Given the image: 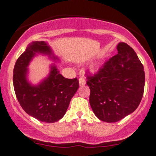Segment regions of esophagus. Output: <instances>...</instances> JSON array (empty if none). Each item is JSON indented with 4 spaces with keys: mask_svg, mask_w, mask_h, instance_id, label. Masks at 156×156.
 Masks as SVG:
<instances>
[{
    "mask_svg": "<svg viewBox=\"0 0 156 156\" xmlns=\"http://www.w3.org/2000/svg\"><path fill=\"white\" fill-rule=\"evenodd\" d=\"M78 81H79V85L80 86H84V84H86V81H85V79H84V78H80Z\"/></svg>",
    "mask_w": 156,
    "mask_h": 156,
    "instance_id": "34e87169",
    "label": "esophagus"
}]
</instances>
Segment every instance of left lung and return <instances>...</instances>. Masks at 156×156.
I'll return each mask as SVG.
<instances>
[{
  "label": "left lung",
  "mask_w": 156,
  "mask_h": 156,
  "mask_svg": "<svg viewBox=\"0 0 156 156\" xmlns=\"http://www.w3.org/2000/svg\"><path fill=\"white\" fill-rule=\"evenodd\" d=\"M118 53L94 75L87 73L90 104L95 115L105 122L122 120L136 109L145 85L144 66L128 44L121 42Z\"/></svg>",
  "instance_id": "left-lung-1"
}]
</instances>
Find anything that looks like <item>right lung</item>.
<instances>
[{"mask_svg":"<svg viewBox=\"0 0 156 156\" xmlns=\"http://www.w3.org/2000/svg\"><path fill=\"white\" fill-rule=\"evenodd\" d=\"M37 53L50 57L53 55V59H58L46 42H31L16 62L12 76L14 90L20 106L27 114L42 122L53 123L66 114L79 82L77 78H64L56 66L52 65L48 78L37 85H31L26 78L27 67Z\"/></svg>","mask_w":156,"mask_h":156,"instance_id":"right-lung-1","label":"right lung"}]
</instances>
